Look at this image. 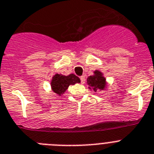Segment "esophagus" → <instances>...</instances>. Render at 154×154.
I'll use <instances>...</instances> for the list:
<instances>
[{
    "label": "esophagus",
    "instance_id": "34e87169",
    "mask_svg": "<svg viewBox=\"0 0 154 154\" xmlns=\"http://www.w3.org/2000/svg\"><path fill=\"white\" fill-rule=\"evenodd\" d=\"M81 84L84 85L86 81V79H85V76H81Z\"/></svg>",
    "mask_w": 154,
    "mask_h": 154
}]
</instances>
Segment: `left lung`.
<instances>
[{
  "mask_svg": "<svg viewBox=\"0 0 154 154\" xmlns=\"http://www.w3.org/2000/svg\"><path fill=\"white\" fill-rule=\"evenodd\" d=\"M87 81L89 85V89L92 88L95 92L105 90L106 88V79L103 76L102 73L97 69L94 72V75L88 77Z\"/></svg>",
  "mask_w": 154,
  "mask_h": 154,
  "instance_id": "obj_1",
  "label": "left lung"
}]
</instances>
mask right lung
I'll use <instances>...</instances> for the list:
<instances>
[{
	"label": "right lung",
	"instance_id": "add662e5",
	"mask_svg": "<svg viewBox=\"0 0 154 154\" xmlns=\"http://www.w3.org/2000/svg\"><path fill=\"white\" fill-rule=\"evenodd\" d=\"M80 82L81 80L75 74L71 73L68 76H64L57 73L52 78L51 88L53 92L57 94L59 96H61L67 90L69 85H73Z\"/></svg>",
	"mask_w": 154,
	"mask_h": 154
}]
</instances>
